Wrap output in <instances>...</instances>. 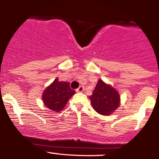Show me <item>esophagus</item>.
I'll list each match as a JSON object with an SVG mask.
<instances>
[{
  "label": "esophagus",
  "mask_w": 159,
  "mask_h": 159,
  "mask_svg": "<svg viewBox=\"0 0 159 159\" xmlns=\"http://www.w3.org/2000/svg\"><path fill=\"white\" fill-rule=\"evenodd\" d=\"M84 88L83 87V86H80L79 88H78V89H76V92H84Z\"/></svg>",
  "instance_id": "34e87169"
}]
</instances>
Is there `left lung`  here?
I'll list each match as a JSON object with an SVG mask.
<instances>
[{"label": "left lung", "mask_w": 159, "mask_h": 159, "mask_svg": "<svg viewBox=\"0 0 159 159\" xmlns=\"http://www.w3.org/2000/svg\"><path fill=\"white\" fill-rule=\"evenodd\" d=\"M93 109L102 115H110L120 105V95L116 90L98 80L92 95L89 96Z\"/></svg>", "instance_id": "1"}]
</instances>
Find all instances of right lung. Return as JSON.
Segmentation results:
<instances>
[{"label":"right lung","instance_id":"1","mask_svg":"<svg viewBox=\"0 0 159 159\" xmlns=\"http://www.w3.org/2000/svg\"><path fill=\"white\" fill-rule=\"evenodd\" d=\"M74 94H75V91L70 89L68 82L59 81L56 78L45 89L42 97L47 108L55 112H60L64 109L68 99Z\"/></svg>","mask_w":159,"mask_h":159}]
</instances>
